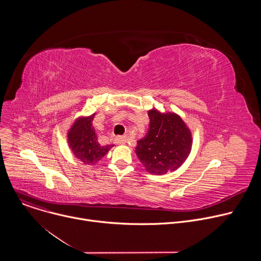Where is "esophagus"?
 Segmentation results:
<instances>
[{
  "label": "esophagus",
  "mask_w": 261,
  "mask_h": 261,
  "mask_svg": "<svg viewBox=\"0 0 261 261\" xmlns=\"http://www.w3.org/2000/svg\"><path fill=\"white\" fill-rule=\"evenodd\" d=\"M126 141H127V138L125 136H117L115 138V142L117 144H125Z\"/></svg>",
  "instance_id": "1"
}]
</instances>
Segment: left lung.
<instances>
[{"mask_svg": "<svg viewBox=\"0 0 261 261\" xmlns=\"http://www.w3.org/2000/svg\"><path fill=\"white\" fill-rule=\"evenodd\" d=\"M148 130L137 140L135 154L145 170L162 175L178 169L189 157L192 132L174 111L161 113L156 107L147 111Z\"/></svg>", "mask_w": 261, "mask_h": 261, "instance_id": "left-lung-1", "label": "left lung"}]
</instances>
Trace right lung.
<instances>
[{
    "mask_svg": "<svg viewBox=\"0 0 261 261\" xmlns=\"http://www.w3.org/2000/svg\"><path fill=\"white\" fill-rule=\"evenodd\" d=\"M95 114L80 116L67 131V141L70 151L77 160L85 165L94 166L108 152L114 144L102 145L93 126Z\"/></svg>",
    "mask_w": 261,
    "mask_h": 261,
    "instance_id": "obj_1",
    "label": "right lung"
}]
</instances>
